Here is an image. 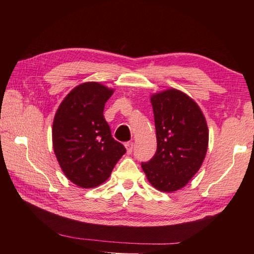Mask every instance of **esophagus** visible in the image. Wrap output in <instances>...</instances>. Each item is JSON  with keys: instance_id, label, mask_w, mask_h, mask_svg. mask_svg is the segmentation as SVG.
Wrapping results in <instances>:
<instances>
[{"instance_id": "1", "label": "esophagus", "mask_w": 254, "mask_h": 254, "mask_svg": "<svg viewBox=\"0 0 254 254\" xmlns=\"http://www.w3.org/2000/svg\"><path fill=\"white\" fill-rule=\"evenodd\" d=\"M133 146H134L133 142H127L126 143V148H127L128 154H131L133 152Z\"/></svg>"}]
</instances>
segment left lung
<instances>
[{
  "label": "left lung",
  "mask_w": 254,
  "mask_h": 254,
  "mask_svg": "<svg viewBox=\"0 0 254 254\" xmlns=\"http://www.w3.org/2000/svg\"><path fill=\"white\" fill-rule=\"evenodd\" d=\"M157 150L142 168L154 188L174 192L201 168L208 146L206 120L197 104L171 88L150 96Z\"/></svg>",
  "instance_id": "left-lung-1"
}]
</instances>
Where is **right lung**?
I'll list each match as a JSON object with an SVG mask.
<instances>
[{
    "instance_id": "add662e5",
    "label": "right lung",
    "mask_w": 254,
    "mask_h": 254,
    "mask_svg": "<svg viewBox=\"0 0 254 254\" xmlns=\"http://www.w3.org/2000/svg\"><path fill=\"white\" fill-rule=\"evenodd\" d=\"M113 89L96 82L73 88L56 112L52 143L62 171L84 189L100 186L127 149L111 135L104 117Z\"/></svg>"
}]
</instances>
